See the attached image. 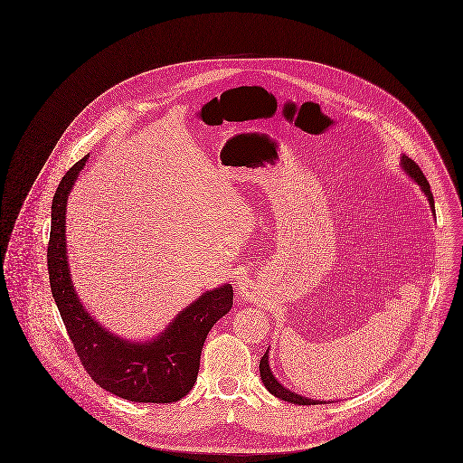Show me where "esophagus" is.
<instances>
[{"label":"esophagus","instance_id":"esophagus-1","mask_svg":"<svg viewBox=\"0 0 463 463\" xmlns=\"http://www.w3.org/2000/svg\"><path fill=\"white\" fill-rule=\"evenodd\" d=\"M238 293H240L241 297H249V289H247V286H245V284H240V286H238Z\"/></svg>","mask_w":463,"mask_h":463}]
</instances>
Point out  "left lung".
Listing matches in <instances>:
<instances>
[{"mask_svg":"<svg viewBox=\"0 0 463 463\" xmlns=\"http://www.w3.org/2000/svg\"><path fill=\"white\" fill-rule=\"evenodd\" d=\"M401 161H402V168L406 170V174H408L417 184L420 185V189L426 193V196H428L431 207H435V200H433V193H431V189H430V183H428V179L424 177V174H422V170L419 168V165H417L415 161L408 159L406 156H402ZM260 372H261V379H263L267 390H269L272 395L279 397V399L288 401V402H293V404H306V406H307V404H318V401H313V399H306V397H302V395H297L295 392H289L288 388H284L282 384H279L278 381H276V377H274V373H272V370H270V365H269V349H267V353L263 354V358H261V362H260Z\"/></svg>","mask_w":463,"mask_h":463,"instance_id":"left-lung-1","label":"left lung"}]
</instances>
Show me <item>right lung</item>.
Here are the masks:
<instances>
[{"label": "right lung", "instance_id": "obj_1", "mask_svg": "<svg viewBox=\"0 0 463 463\" xmlns=\"http://www.w3.org/2000/svg\"><path fill=\"white\" fill-rule=\"evenodd\" d=\"M88 157L68 170L52 203L48 274L55 304L75 353L94 383L134 402H175L187 395L196 381L207 333L232 307V286L225 284L203 293L148 344H128L94 322L71 284L64 234L68 194Z\"/></svg>", "mask_w": 463, "mask_h": 463}]
</instances>
